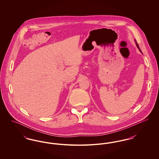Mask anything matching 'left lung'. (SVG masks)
Here are the masks:
<instances>
[{
    "label": "left lung",
    "mask_w": 159,
    "mask_h": 159,
    "mask_svg": "<svg viewBox=\"0 0 159 159\" xmlns=\"http://www.w3.org/2000/svg\"><path fill=\"white\" fill-rule=\"evenodd\" d=\"M135 43H136V46H137V48H138V49H139V51H140V52H141V53H142V52H141V49H139V46H138V44H137V43H136V40H135Z\"/></svg>",
    "instance_id": "obj_1"
}]
</instances>
